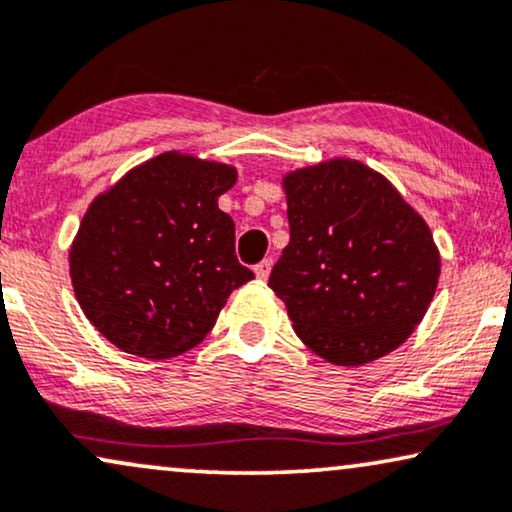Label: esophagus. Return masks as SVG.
<instances>
[{"label": "esophagus", "mask_w": 512, "mask_h": 512, "mask_svg": "<svg viewBox=\"0 0 512 512\" xmlns=\"http://www.w3.org/2000/svg\"><path fill=\"white\" fill-rule=\"evenodd\" d=\"M271 264H274V262H271L269 257H267V260H262L260 264H255V274H257V278H260V281H267V278H269Z\"/></svg>", "instance_id": "obj_1"}]
</instances>
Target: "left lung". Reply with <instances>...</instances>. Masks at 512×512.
Segmentation results:
<instances>
[{"label": "left lung", "mask_w": 512, "mask_h": 512, "mask_svg": "<svg viewBox=\"0 0 512 512\" xmlns=\"http://www.w3.org/2000/svg\"><path fill=\"white\" fill-rule=\"evenodd\" d=\"M290 243L269 276L304 345L338 366L385 357L413 333L439 278L423 217L357 160L283 179Z\"/></svg>", "instance_id": "8db88e82"}]
</instances>
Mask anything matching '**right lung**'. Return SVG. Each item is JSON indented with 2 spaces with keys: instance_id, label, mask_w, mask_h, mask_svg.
<instances>
[{
  "instance_id": "obj_1",
  "label": "right lung",
  "mask_w": 512,
  "mask_h": 512,
  "mask_svg": "<svg viewBox=\"0 0 512 512\" xmlns=\"http://www.w3.org/2000/svg\"><path fill=\"white\" fill-rule=\"evenodd\" d=\"M234 184V167L163 153L94 200L70 276L84 316L115 347L177 357L212 331L231 290L255 278L217 205Z\"/></svg>"
}]
</instances>
